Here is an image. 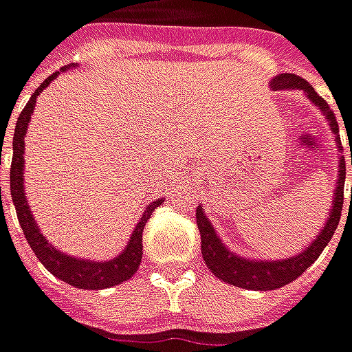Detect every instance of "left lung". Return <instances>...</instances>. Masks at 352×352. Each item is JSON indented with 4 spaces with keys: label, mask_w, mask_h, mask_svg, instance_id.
<instances>
[{
    "label": "left lung",
    "mask_w": 352,
    "mask_h": 352,
    "mask_svg": "<svg viewBox=\"0 0 352 352\" xmlns=\"http://www.w3.org/2000/svg\"><path fill=\"white\" fill-rule=\"evenodd\" d=\"M272 88L273 90H292V88L303 90L307 94V98L324 113L333 133H340V126H338L333 111L326 103L324 98L315 92V88L311 87L307 80L298 77L294 73H283V75L272 80ZM343 186H345V156L340 158V179H338V184H336V198H333L330 219L324 224V228L320 230L317 239L305 251L288 260H273V262H265L264 260V262H258V260L241 258L234 252H230L219 239L217 232L211 226V222L207 221L201 207H198L196 209V222H198L199 236H201V254H204L207 267L224 283L234 285V287L249 288V290H275V288H280L288 285V283H292L320 256V252L324 251L328 241L332 239L333 232L340 224L341 209H343Z\"/></svg>",
    "instance_id": "left-lung-1"
}]
</instances>
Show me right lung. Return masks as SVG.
Listing matches in <instances>:
<instances>
[{
	"label": "right lung",
	"mask_w": 352,
	"mask_h": 352,
	"mask_svg": "<svg viewBox=\"0 0 352 352\" xmlns=\"http://www.w3.org/2000/svg\"><path fill=\"white\" fill-rule=\"evenodd\" d=\"M56 77L58 72L52 73L50 77L43 80L39 88L32 94V98L26 103V107L22 109V113L19 115L16 128H14V138H12L11 198L12 204H14V209H16L20 228L24 232L26 241L32 247V251L37 254V258L41 260V264L54 277L62 279L67 285H72V287L85 288V290H101V288L120 285L124 280L133 277V273L138 272L141 258H143V228H145L146 221L151 219V214L154 213V209L160 206L164 199H156V201H153L151 206L146 207L145 213L141 217V221L138 222L135 232L131 234L130 241L126 245L124 252H120L116 258L109 260V262H90V260L75 258V256H69V254H64V252L54 249L45 239L41 230L37 228V224H35L32 211L28 207L26 194H24V181H22V173H24V135H26L28 122H30L32 113H34L37 96L49 87L50 80H54Z\"/></svg>",
	"instance_id": "obj_1"
}]
</instances>
